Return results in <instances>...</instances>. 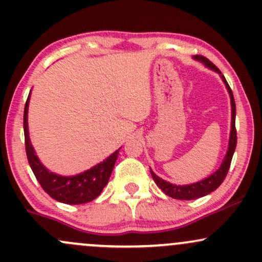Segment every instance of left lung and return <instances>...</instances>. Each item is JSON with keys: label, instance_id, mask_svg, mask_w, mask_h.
<instances>
[{"label": "left lung", "instance_id": "1", "mask_svg": "<svg viewBox=\"0 0 262 262\" xmlns=\"http://www.w3.org/2000/svg\"><path fill=\"white\" fill-rule=\"evenodd\" d=\"M194 59L196 61L203 62L210 70L217 72L220 74L221 78H223L224 83H225L226 89H228L230 94V99H231V132H230V139H229V146H228V153H226L225 158H224L223 163H221L220 168L215 171L214 174H211L210 177H208L206 179L201 180V182L189 184V185H175V184H170L165 180H163L162 178H159L158 175L154 174V171L150 169V174L153 177L155 184L159 186L162 190L165 192L168 196L173 198V199H179V200H194L199 199L201 196H205V195L210 194L211 191L216 190L217 188L221 185V183L225 179L226 174H228L230 164H231L232 155H234L235 148H236L237 143V137H236V128H235V117H236V105H235V99L232 96L231 88L229 87L228 82H226L225 77L223 76V73L219 71V68L209 61L206 57L204 56H194Z\"/></svg>", "mask_w": 262, "mask_h": 262}]
</instances>
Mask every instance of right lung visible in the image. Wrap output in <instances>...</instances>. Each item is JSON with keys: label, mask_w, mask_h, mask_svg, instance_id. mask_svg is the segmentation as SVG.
<instances>
[{"label": "right lung", "mask_w": 262, "mask_h": 262, "mask_svg": "<svg viewBox=\"0 0 262 262\" xmlns=\"http://www.w3.org/2000/svg\"><path fill=\"white\" fill-rule=\"evenodd\" d=\"M31 92L28 94L27 102L25 105L24 113V130H25V145L26 154H27L28 163L32 169L34 177L41 184L43 190L47 192L54 200L61 201L64 204L77 205V204H84L94 200L102 192L103 188L107 185L109 177L117 162L119 149L109 155L104 162L97 164L96 166L85 170L73 177H62V175L51 173L47 168L42 165L39 159L37 158L32 144H31L30 136H28V103H30Z\"/></svg>", "instance_id": "add662e5"}]
</instances>
